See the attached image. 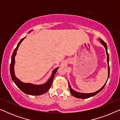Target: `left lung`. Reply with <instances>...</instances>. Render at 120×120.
<instances>
[{
  "label": "left lung",
  "mask_w": 120,
  "mask_h": 120,
  "mask_svg": "<svg viewBox=\"0 0 120 120\" xmlns=\"http://www.w3.org/2000/svg\"><path fill=\"white\" fill-rule=\"evenodd\" d=\"M99 40H100V42H101V43L102 44L103 46H104V47H105V49L106 56H107V58H106V60H107V62H108V75L107 81H106V83L104 85V86H103L101 88H100L99 90H98L97 91L95 92L90 93H81V92H77L76 91H75V90H74L73 88H71V86H70V83L68 82L69 87V90H70V93H71V94L73 95L74 97H75L78 98H81V99H86V98H88L94 96L96 94H97V93H99V92H101V90L103 89V88L104 87V86H105L106 82H107L108 80V79H109V73H110L109 65V54H108V47H107V45H106V44L104 41H103V40H101V39H99Z\"/></svg>",
  "instance_id": "8db88e82"
}]
</instances>
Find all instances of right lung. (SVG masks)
<instances>
[{"instance_id": "obj_1", "label": "right lung", "mask_w": 120, "mask_h": 120, "mask_svg": "<svg viewBox=\"0 0 120 120\" xmlns=\"http://www.w3.org/2000/svg\"><path fill=\"white\" fill-rule=\"evenodd\" d=\"M33 31L32 30H30L28 33ZM26 38V37L23 38L21 39L20 41L17 44V47L15 49L14 52H13L12 57H11V62L10 64V74L11 78L14 83H15L18 87L23 92L27 94L32 95V96H39V95L44 94L46 92L48 91V90L50 89V88L51 86V85L52 83V81H53V79L55 76V75L56 71L58 70V68H56L52 72L51 76L49 79L47 80L46 82L43 83L41 85H35L33 83H25L19 80L17 77L15 76V70H14V67L15 64V56L17 53V51L19 49V46L20 45L21 42L23 41V40Z\"/></svg>"}]
</instances>
